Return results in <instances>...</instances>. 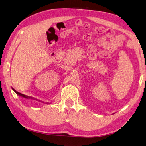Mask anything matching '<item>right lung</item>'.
Wrapping results in <instances>:
<instances>
[{
    "label": "right lung",
    "instance_id": "add662e5",
    "mask_svg": "<svg viewBox=\"0 0 146 146\" xmlns=\"http://www.w3.org/2000/svg\"><path fill=\"white\" fill-rule=\"evenodd\" d=\"M13 90H14V92H15L16 93V94H18V95H20V96H23V97H24V98H27V96H25V95H24V94H20V93H19V92H16V91L15 90H14V89H13Z\"/></svg>",
    "mask_w": 146,
    "mask_h": 146
}]
</instances>
